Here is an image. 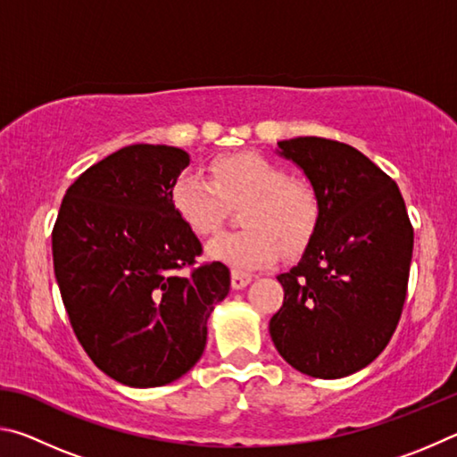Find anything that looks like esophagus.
<instances>
[{"label": "esophagus", "instance_id": "1", "mask_svg": "<svg viewBox=\"0 0 457 457\" xmlns=\"http://www.w3.org/2000/svg\"><path fill=\"white\" fill-rule=\"evenodd\" d=\"M250 282H252V274L239 272V270H234V272H231V288L234 290H242Z\"/></svg>", "mask_w": 457, "mask_h": 457}]
</instances>
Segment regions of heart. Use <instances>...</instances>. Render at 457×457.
Instances as JSON below:
<instances>
[{
	"instance_id": "b5f03b06",
	"label": "heart",
	"mask_w": 457,
	"mask_h": 457,
	"mask_svg": "<svg viewBox=\"0 0 457 457\" xmlns=\"http://www.w3.org/2000/svg\"><path fill=\"white\" fill-rule=\"evenodd\" d=\"M210 179L183 173L171 187V205L199 237H212L228 220L229 207H242L244 229L215 237L210 256L234 270H253L278 256L296 258L319 231L322 201L308 181L294 179L284 165L260 153L244 151L218 157Z\"/></svg>"
}]
</instances>
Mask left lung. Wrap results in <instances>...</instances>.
Wrapping results in <instances>:
<instances>
[{"mask_svg": "<svg viewBox=\"0 0 457 457\" xmlns=\"http://www.w3.org/2000/svg\"><path fill=\"white\" fill-rule=\"evenodd\" d=\"M278 146L319 191L322 220L298 264L278 276L284 303L270 337L300 373L353 375L383 353L403 312L413 253L405 201L351 145L298 137Z\"/></svg>", "mask_w": 457, "mask_h": 457, "instance_id": "left-lung-1", "label": "left lung"}]
</instances>
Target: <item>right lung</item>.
<instances>
[{
    "label": "right lung",
    "instance_id": "1",
    "mask_svg": "<svg viewBox=\"0 0 457 457\" xmlns=\"http://www.w3.org/2000/svg\"><path fill=\"white\" fill-rule=\"evenodd\" d=\"M189 154L129 145L88 167L62 199L54 274L72 330L92 362L129 386H161L195 365L207 319L229 292L221 262L171 205Z\"/></svg>",
    "mask_w": 457,
    "mask_h": 457
}]
</instances>
